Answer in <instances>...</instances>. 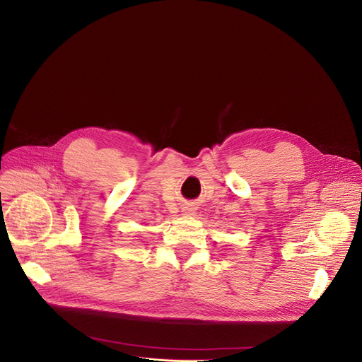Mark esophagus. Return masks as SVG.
I'll list each match as a JSON object with an SVG mask.
<instances>
[{"instance_id": "1", "label": "esophagus", "mask_w": 362, "mask_h": 362, "mask_svg": "<svg viewBox=\"0 0 362 362\" xmlns=\"http://www.w3.org/2000/svg\"><path fill=\"white\" fill-rule=\"evenodd\" d=\"M196 204L194 203H187L184 207H182V216H194L196 214Z\"/></svg>"}]
</instances>
